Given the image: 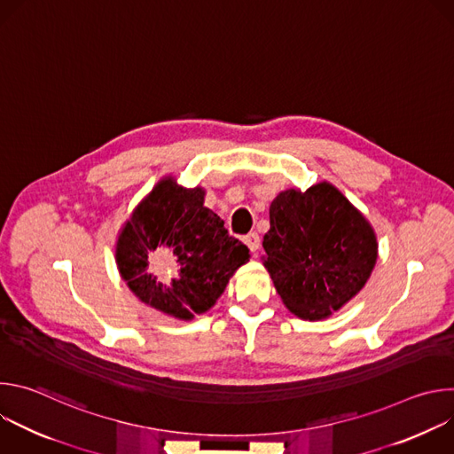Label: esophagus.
Returning a JSON list of instances; mask_svg holds the SVG:
<instances>
[{
  "label": "esophagus",
  "mask_w": 454,
  "mask_h": 454,
  "mask_svg": "<svg viewBox=\"0 0 454 454\" xmlns=\"http://www.w3.org/2000/svg\"><path fill=\"white\" fill-rule=\"evenodd\" d=\"M242 240H244V244L249 247V251H251L253 254L258 251V247H261V237H258V233H254V231L244 235Z\"/></svg>",
  "instance_id": "34e87169"
}]
</instances>
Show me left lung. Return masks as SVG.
<instances>
[{"mask_svg": "<svg viewBox=\"0 0 454 454\" xmlns=\"http://www.w3.org/2000/svg\"><path fill=\"white\" fill-rule=\"evenodd\" d=\"M270 224L264 266L298 317H327L366 284L377 261L375 233L333 184L278 193Z\"/></svg>", "mask_w": 454, "mask_h": 454, "instance_id": "1", "label": "left lung"}]
</instances>
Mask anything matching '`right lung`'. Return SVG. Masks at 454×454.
<instances>
[{"label":"right lung","mask_w":454,"mask_h":454,"mask_svg":"<svg viewBox=\"0 0 454 454\" xmlns=\"http://www.w3.org/2000/svg\"><path fill=\"white\" fill-rule=\"evenodd\" d=\"M203 200L201 188L184 190L163 179L127 221L116 244V264L129 289L179 319L207 312L249 258V249L228 235ZM156 248H165L176 262L167 281L148 271V256Z\"/></svg>","instance_id":"obj_1"}]
</instances>
